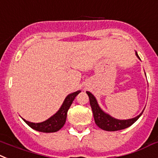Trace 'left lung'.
I'll list each match as a JSON object with an SVG mask.
<instances>
[{
    "label": "left lung",
    "instance_id": "1",
    "mask_svg": "<svg viewBox=\"0 0 158 158\" xmlns=\"http://www.w3.org/2000/svg\"><path fill=\"white\" fill-rule=\"evenodd\" d=\"M136 56H138V58H139L137 52ZM87 94L89 96L90 104L91 109H92L94 122H95L96 125L102 130H106V131H116V130H121L127 128V127L134 124L143 113V111H142L138 116L134 118L128 119V120H118V119L114 118L111 116H110L109 114L102 111L101 108L99 107L97 101H96L95 98L91 93L87 91Z\"/></svg>",
    "mask_w": 158,
    "mask_h": 158
}]
</instances>
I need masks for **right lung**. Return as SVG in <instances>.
I'll return each instance as SVG.
<instances>
[{
	"mask_svg": "<svg viewBox=\"0 0 158 158\" xmlns=\"http://www.w3.org/2000/svg\"><path fill=\"white\" fill-rule=\"evenodd\" d=\"M80 93V90H78L76 92L71 93L69 95L67 96V98L64 100L62 106L60 107L58 112L55 114L52 117H51L48 120L44 121L40 123H33L26 121L25 119L23 120L33 130H37L40 132L44 133H53L60 130V129L64 127L65 124L66 118H67V114H68V109L70 108L72 102L74 101L75 98Z\"/></svg>",
	"mask_w": 158,
	"mask_h": 158,
	"instance_id": "obj_1",
	"label": "right lung"
}]
</instances>
